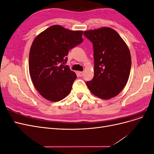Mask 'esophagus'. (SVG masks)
<instances>
[{"instance_id": "obj_1", "label": "esophagus", "mask_w": 154, "mask_h": 154, "mask_svg": "<svg viewBox=\"0 0 154 154\" xmlns=\"http://www.w3.org/2000/svg\"><path fill=\"white\" fill-rule=\"evenodd\" d=\"M78 74H79V76H83V74H84V72H78Z\"/></svg>"}]
</instances>
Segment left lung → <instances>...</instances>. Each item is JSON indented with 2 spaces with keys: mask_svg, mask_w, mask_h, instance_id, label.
Segmentation results:
<instances>
[{
  "mask_svg": "<svg viewBox=\"0 0 154 154\" xmlns=\"http://www.w3.org/2000/svg\"><path fill=\"white\" fill-rule=\"evenodd\" d=\"M83 34L92 43L94 59V75L86 84L96 96L110 99L118 95L128 82L132 62L129 49L110 27L85 31Z\"/></svg>",
  "mask_w": 154,
  "mask_h": 154,
  "instance_id": "obj_1",
  "label": "left lung"
}]
</instances>
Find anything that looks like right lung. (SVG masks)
Listing matches in <instances>:
<instances>
[{
	"mask_svg": "<svg viewBox=\"0 0 154 154\" xmlns=\"http://www.w3.org/2000/svg\"><path fill=\"white\" fill-rule=\"evenodd\" d=\"M82 31H71L54 25L32 42L29 70L36 89L45 99L58 101L71 91L76 74L66 66L69 51L81 44Z\"/></svg>",
	"mask_w": 154,
	"mask_h": 154,
	"instance_id": "add662e5",
	"label": "right lung"
}]
</instances>
